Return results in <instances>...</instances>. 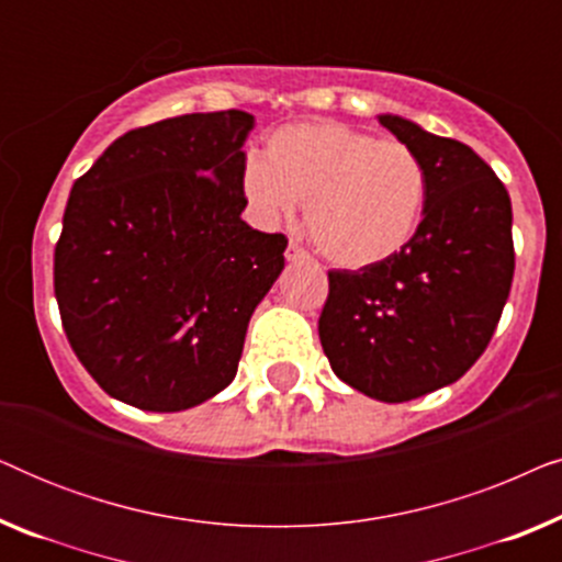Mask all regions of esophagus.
I'll return each instance as SVG.
<instances>
[{
    "mask_svg": "<svg viewBox=\"0 0 562 562\" xmlns=\"http://www.w3.org/2000/svg\"><path fill=\"white\" fill-rule=\"evenodd\" d=\"M286 260H291V263H296V260H310V252H306L299 243L291 240L286 248Z\"/></svg>",
    "mask_w": 562,
    "mask_h": 562,
    "instance_id": "34e87169",
    "label": "esophagus"
}]
</instances>
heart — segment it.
<instances>
[{"mask_svg":"<svg viewBox=\"0 0 562 562\" xmlns=\"http://www.w3.org/2000/svg\"><path fill=\"white\" fill-rule=\"evenodd\" d=\"M243 191L266 220L306 202L304 222L322 256L368 268L412 243L427 204V168L402 140L342 122H302L268 137L266 160L245 164Z\"/></svg>","mask_w":562,"mask_h":562,"instance_id":"b5f03b06","label":"heart"}]
</instances>
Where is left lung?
Returning a JSON list of instances; mask_svg holds the SVG:
<instances>
[{
    "mask_svg": "<svg viewBox=\"0 0 562 562\" xmlns=\"http://www.w3.org/2000/svg\"><path fill=\"white\" fill-rule=\"evenodd\" d=\"M379 122L427 168L425 217L394 258L327 273L319 340L345 383L398 404L458 381L488 348L514 279L512 199L465 143Z\"/></svg>",
    "mask_w": 562,
    "mask_h": 562,
    "instance_id": "8db88e82",
    "label": "left lung"
}]
</instances>
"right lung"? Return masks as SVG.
<instances>
[{"instance_id": "1", "label": "right lung", "mask_w": 562, "mask_h": 562, "mask_svg": "<svg viewBox=\"0 0 562 562\" xmlns=\"http://www.w3.org/2000/svg\"><path fill=\"white\" fill-rule=\"evenodd\" d=\"M252 125L227 110L130 130L74 183L53 289L76 358L120 402L181 412L235 379L289 245L240 220Z\"/></svg>"}]
</instances>
